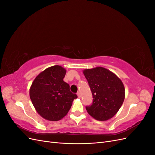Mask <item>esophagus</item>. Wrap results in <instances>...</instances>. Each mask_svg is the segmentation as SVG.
I'll use <instances>...</instances> for the list:
<instances>
[{
    "instance_id": "34e87169",
    "label": "esophagus",
    "mask_w": 155,
    "mask_h": 155,
    "mask_svg": "<svg viewBox=\"0 0 155 155\" xmlns=\"http://www.w3.org/2000/svg\"><path fill=\"white\" fill-rule=\"evenodd\" d=\"M77 95H78V97H79V98H80L81 97V93L80 92H78V93H77Z\"/></svg>"
}]
</instances>
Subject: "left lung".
Wrapping results in <instances>:
<instances>
[{
	"label": "left lung",
	"instance_id": "8db88e82",
	"mask_svg": "<svg viewBox=\"0 0 155 155\" xmlns=\"http://www.w3.org/2000/svg\"><path fill=\"white\" fill-rule=\"evenodd\" d=\"M84 76L93 96L91 106L86 107L88 113L99 121L112 118L120 109L125 99V87L115 74L104 67L85 69Z\"/></svg>",
	"mask_w": 155,
	"mask_h": 155
}]
</instances>
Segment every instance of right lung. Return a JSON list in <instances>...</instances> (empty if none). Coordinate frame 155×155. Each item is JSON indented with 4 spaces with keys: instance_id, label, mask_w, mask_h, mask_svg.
<instances>
[{
    "instance_id": "obj_1",
    "label": "right lung",
    "mask_w": 155,
    "mask_h": 155,
    "mask_svg": "<svg viewBox=\"0 0 155 155\" xmlns=\"http://www.w3.org/2000/svg\"><path fill=\"white\" fill-rule=\"evenodd\" d=\"M67 70L61 66L47 68L33 81L30 97L36 111L49 121H58L67 114L77 95L70 91V86L63 79Z\"/></svg>"
}]
</instances>
